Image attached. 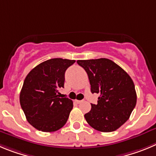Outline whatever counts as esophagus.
Returning a JSON list of instances; mask_svg holds the SVG:
<instances>
[{
  "instance_id": "obj_1",
  "label": "esophagus",
  "mask_w": 156,
  "mask_h": 156,
  "mask_svg": "<svg viewBox=\"0 0 156 156\" xmlns=\"http://www.w3.org/2000/svg\"><path fill=\"white\" fill-rule=\"evenodd\" d=\"M75 102H76L77 103H78V104H79V103H81L82 102H84V100H75Z\"/></svg>"
}]
</instances>
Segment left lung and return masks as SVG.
<instances>
[{
  "label": "left lung",
  "mask_w": 156,
  "mask_h": 156,
  "mask_svg": "<svg viewBox=\"0 0 156 156\" xmlns=\"http://www.w3.org/2000/svg\"><path fill=\"white\" fill-rule=\"evenodd\" d=\"M85 70L92 93L99 94L98 103L85 114L88 123L102 132H112L130 117L137 102L134 84L123 68L106 58L79 60Z\"/></svg>",
  "instance_id": "8db88e82"
}]
</instances>
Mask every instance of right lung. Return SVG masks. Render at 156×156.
<instances>
[{"mask_svg": "<svg viewBox=\"0 0 156 156\" xmlns=\"http://www.w3.org/2000/svg\"><path fill=\"white\" fill-rule=\"evenodd\" d=\"M75 60L53 58L35 67L26 76L20 92V104L27 121L43 132H54L68 121L73 102L62 98L66 70Z\"/></svg>", "mask_w": 156, "mask_h": 156, "instance_id": "right-lung-1", "label": "right lung"}]
</instances>
